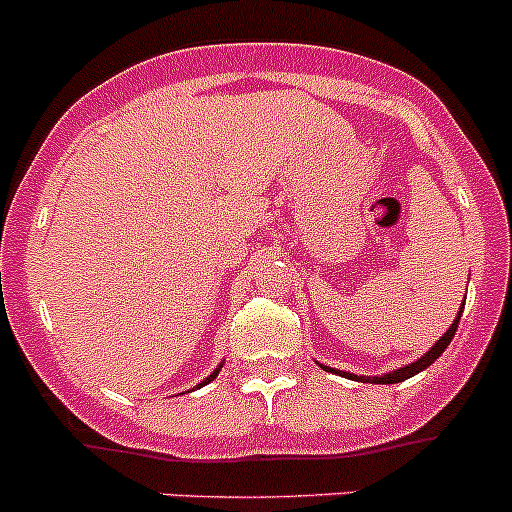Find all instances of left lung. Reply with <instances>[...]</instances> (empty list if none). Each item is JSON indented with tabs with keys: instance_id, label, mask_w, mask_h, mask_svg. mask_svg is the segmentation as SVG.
<instances>
[{
	"instance_id": "left-lung-1",
	"label": "left lung",
	"mask_w": 512,
	"mask_h": 512,
	"mask_svg": "<svg viewBox=\"0 0 512 512\" xmlns=\"http://www.w3.org/2000/svg\"><path fill=\"white\" fill-rule=\"evenodd\" d=\"M463 305H465V300H463ZM460 315H463V307H460V312H458V317H455V320H453V325H450L448 330H445V335L440 337V340L435 342V345L430 347V350L425 352V355L420 357V360L410 362V365L400 367V370L385 372V375H380V377H362V375H352V372H342V370H340V375L350 377V380L375 382V385H395V382H403V380H408V377H413V375H418V372H423L425 367H430V365H433L435 360H438L440 355H443V352H445V347L450 345V340H453V337H455V332H458V322H460ZM322 370H332V367L322 365ZM332 372H337V370H332Z\"/></svg>"
}]
</instances>
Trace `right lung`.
I'll return each mask as SVG.
<instances>
[{"instance_id":"1","label":"right lung","mask_w":512,"mask_h":512,"mask_svg":"<svg viewBox=\"0 0 512 512\" xmlns=\"http://www.w3.org/2000/svg\"><path fill=\"white\" fill-rule=\"evenodd\" d=\"M220 367H222V365H220ZM220 367H215V370H212V375H210V377H205V380H202L200 385H197V388H202V385H207V382H212V380H215V377H217V372H220Z\"/></svg>"}]
</instances>
